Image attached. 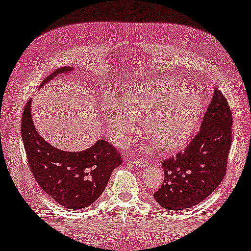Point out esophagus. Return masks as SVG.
<instances>
[{
  "instance_id": "34e87169",
  "label": "esophagus",
  "mask_w": 251,
  "mask_h": 251,
  "mask_svg": "<svg viewBox=\"0 0 251 251\" xmlns=\"http://www.w3.org/2000/svg\"><path fill=\"white\" fill-rule=\"evenodd\" d=\"M131 161H132V163L134 165L139 166V168H146V166L148 165V162L146 160H143V159H138V160L133 159V160H131Z\"/></svg>"
}]
</instances>
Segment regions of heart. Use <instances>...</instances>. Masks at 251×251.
<instances>
[{
	"mask_svg": "<svg viewBox=\"0 0 251 251\" xmlns=\"http://www.w3.org/2000/svg\"><path fill=\"white\" fill-rule=\"evenodd\" d=\"M203 112V100L172 78L162 77L130 85L119 102L103 105L104 120L117 144H126L138 131L156 149L176 152L190 141Z\"/></svg>",
	"mask_w": 251,
	"mask_h": 251,
	"instance_id": "obj_1",
	"label": "heart"
}]
</instances>
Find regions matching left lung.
<instances>
[{
  "label": "left lung",
  "mask_w": 251,
  "mask_h": 251,
  "mask_svg": "<svg viewBox=\"0 0 251 251\" xmlns=\"http://www.w3.org/2000/svg\"><path fill=\"white\" fill-rule=\"evenodd\" d=\"M232 117L227 99L215 89L199 131L185 150L162 162L164 181L154 193L169 210L193 207L212 194L226 174Z\"/></svg>",
  "instance_id": "8db88e82"
}]
</instances>
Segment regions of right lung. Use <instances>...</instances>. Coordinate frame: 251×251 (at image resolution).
I'll list each match as a JSON object with an SVG mask.
<instances>
[{
  "mask_svg": "<svg viewBox=\"0 0 251 251\" xmlns=\"http://www.w3.org/2000/svg\"><path fill=\"white\" fill-rule=\"evenodd\" d=\"M73 67H61L44 79L41 87ZM32 98L25 104L21 134L30 172L42 190L68 209H81L99 199L112 171L122 163L120 153L104 140L80 152L50 146L35 129L30 114Z\"/></svg>",
  "mask_w": 251,
  "mask_h": 251,
  "instance_id": "obj_1",
  "label": "right lung"
}]
</instances>
